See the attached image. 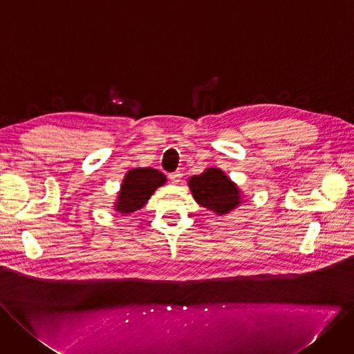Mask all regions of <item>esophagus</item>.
Returning a JSON list of instances; mask_svg holds the SVG:
<instances>
[{"mask_svg": "<svg viewBox=\"0 0 354 354\" xmlns=\"http://www.w3.org/2000/svg\"><path fill=\"white\" fill-rule=\"evenodd\" d=\"M180 176H182V174H180L179 171L169 174V179L172 180V183H179V180H180Z\"/></svg>", "mask_w": 354, "mask_h": 354, "instance_id": "obj_1", "label": "esophagus"}]
</instances>
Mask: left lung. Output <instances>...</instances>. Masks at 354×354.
<instances>
[{"label":"left lung","instance_id":"1","mask_svg":"<svg viewBox=\"0 0 354 354\" xmlns=\"http://www.w3.org/2000/svg\"><path fill=\"white\" fill-rule=\"evenodd\" d=\"M187 185L197 203L217 216L228 214L242 203L241 190L218 168H207L192 176Z\"/></svg>","mask_w":354,"mask_h":354}]
</instances>
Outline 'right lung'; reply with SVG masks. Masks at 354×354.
Here are the masks:
<instances>
[{
	"mask_svg": "<svg viewBox=\"0 0 354 354\" xmlns=\"http://www.w3.org/2000/svg\"><path fill=\"white\" fill-rule=\"evenodd\" d=\"M167 178L162 172L154 168H134L130 169L120 186L115 210L122 214H130L140 210L149 200L157 187L162 186Z\"/></svg>",
	"mask_w": 354,
	"mask_h": 354,
	"instance_id": "right-lung-1",
	"label": "right lung"
}]
</instances>
